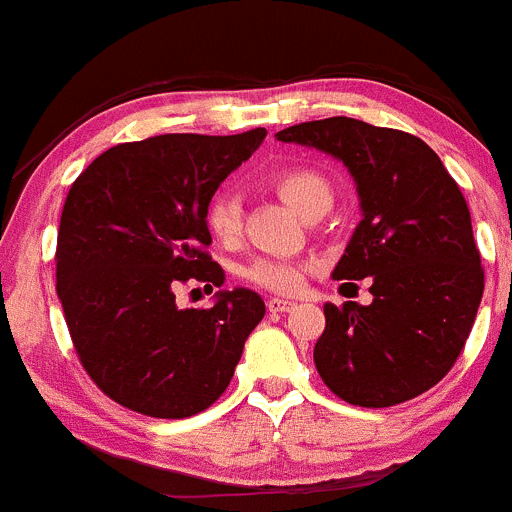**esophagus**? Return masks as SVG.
I'll return each mask as SVG.
<instances>
[{
    "label": "esophagus",
    "mask_w": 512,
    "mask_h": 512,
    "mask_svg": "<svg viewBox=\"0 0 512 512\" xmlns=\"http://www.w3.org/2000/svg\"><path fill=\"white\" fill-rule=\"evenodd\" d=\"M266 308L271 313H288V311H293V308H296V303L286 301V298H268Z\"/></svg>",
    "instance_id": "esophagus-1"
}]
</instances>
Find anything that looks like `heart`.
Segmentation results:
<instances>
[{
	"label": "heart",
	"mask_w": 512,
	"mask_h": 512,
	"mask_svg": "<svg viewBox=\"0 0 512 512\" xmlns=\"http://www.w3.org/2000/svg\"><path fill=\"white\" fill-rule=\"evenodd\" d=\"M268 186L296 209L303 219H318L328 211L333 201L331 181L311 166H288L268 176ZM206 229L221 246L231 249L241 241L244 231V211L234 194H216L206 206ZM246 278L258 288L273 293L301 291L306 266L298 261H276V258H258L246 268Z\"/></svg>",
	"instance_id": "b5f03b06"
}]
</instances>
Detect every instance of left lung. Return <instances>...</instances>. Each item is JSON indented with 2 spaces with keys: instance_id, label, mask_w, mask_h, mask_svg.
Segmentation results:
<instances>
[{
  "instance_id": "left-lung-1",
  "label": "left lung",
  "mask_w": 512,
  "mask_h": 512,
  "mask_svg": "<svg viewBox=\"0 0 512 512\" xmlns=\"http://www.w3.org/2000/svg\"><path fill=\"white\" fill-rule=\"evenodd\" d=\"M336 156L361 196L363 219L336 281L368 278L371 306L326 303L313 348L341 401L388 408L421 396L453 368L483 298V266L465 196L418 136L331 116L278 131Z\"/></svg>"
}]
</instances>
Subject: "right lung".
<instances>
[{
	"label": "right lung",
	"instance_id": "1",
	"mask_svg": "<svg viewBox=\"0 0 512 512\" xmlns=\"http://www.w3.org/2000/svg\"><path fill=\"white\" fill-rule=\"evenodd\" d=\"M266 129L161 134L96 156L64 201L57 293L74 351L104 396L151 418H189L221 398L266 313L249 288L179 308L176 288L224 286L206 206Z\"/></svg>",
	"mask_w": 512,
	"mask_h": 512
}]
</instances>
